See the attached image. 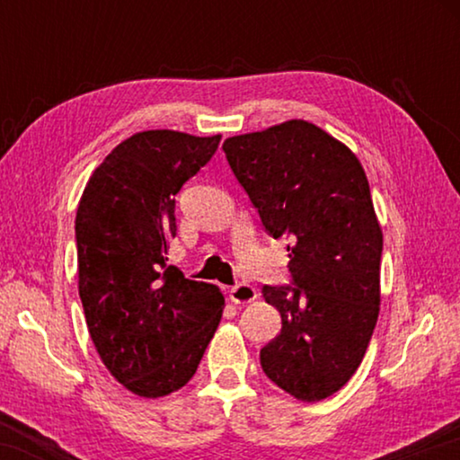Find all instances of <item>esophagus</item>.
Segmentation results:
<instances>
[{"mask_svg": "<svg viewBox=\"0 0 460 460\" xmlns=\"http://www.w3.org/2000/svg\"><path fill=\"white\" fill-rule=\"evenodd\" d=\"M229 298L233 305H249V302L258 298V292H255V288L249 284H237L229 290Z\"/></svg>", "mask_w": 460, "mask_h": 460, "instance_id": "34e87169", "label": "esophagus"}]
</instances>
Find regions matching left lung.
I'll use <instances>...</instances> for the list:
<instances>
[{
	"mask_svg": "<svg viewBox=\"0 0 460 460\" xmlns=\"http://www.w3.org/2000/svg\"><path fill=\"white\" fill-rule=\"evenodd\" d=\"M233 174L271 237H290L296 288L263 286L282 331L260 351L286 394L318 402L353 377L379 316L384 249L357 155L314 123L290 119L223 144Z\"/></svg>",
	"mask_w": 460,
	"mask_h": 460,
	"instance_id": "8db88e82",
	"label": "left lung"
}]
</instances>
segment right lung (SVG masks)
Here are the masks:
<instances>
[{
	"label": "right lung",
	"instance_id": "add662e5",
	"mask_svg": "<svg viewBox=\"0 0 460 460\" xmlns=\"http://www.w3.org/2000/svg\"><path fill=\"white\" fill-rule=\"evenodd\" d=\"M219 142V134L137 131L105 155L76 208L91 341L107 371L139 398H164L189 384L221 323L219 288L166 266L176 192Z\"/></svg>",
	"mask_w": 460,
	"mask_h": 460
}]
</instances>
